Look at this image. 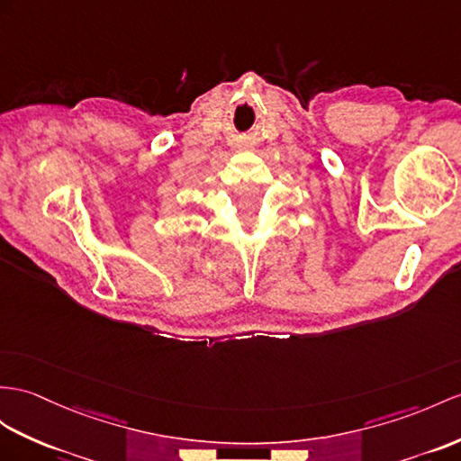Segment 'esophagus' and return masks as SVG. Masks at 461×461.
<instances>
[{
	"mask_svg": "<svg viewBox=\"0 0 461 461\" xmlns=\"http://www.w3.org/2000/svg\"><path fill=\"white\" fill-rule=\"evenodd\" d=\"M242 149H246L244 144H237V146H234V150H242Z\"/></svg>",
	"mask_w": 461,
	"mask_h": 461,
	"instance_id": "34e87169",
	"label": "esophagus"
}]
</instances>
